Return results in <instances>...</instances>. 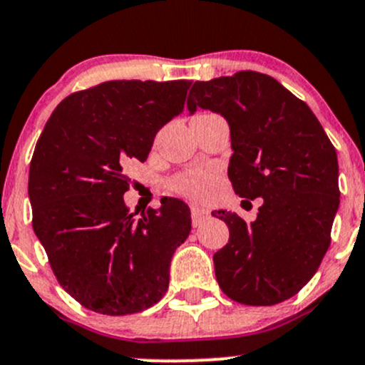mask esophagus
I'll return each instance as SVG.
<instances>
[{
	"mask_svg": "<svg viewBox=\"0 0 365 365\" xmlns=\"http://www.w3.org/2000/svg\"><path fill=\"white\" fill-rule=\"evenodd\" d=\"M208 215H210L208 210L200 208V206H192V208H190V217H192L194 226H200L205 219H208Z\"/></svg>",
	"mask_w": 365,
	"mask_h": 365,
	"instance_id": "1",
	"label": "esophagus"
}]
</instances>
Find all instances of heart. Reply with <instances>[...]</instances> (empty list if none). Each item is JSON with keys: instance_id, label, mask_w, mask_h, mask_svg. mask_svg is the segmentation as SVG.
<instances>
[{"instance_id": "1", "label": "heart", "mask_w": 365, "mask_h": 365, "mask_svg": "<svg viewBox=\"0 0 365 365\" xmlns=\"http://www.w3.org/2000/svg\"><path fill=\"white\" fill-rule=\"evenodd\" d=\"M215 185V176L210 171H194L178 176L173 182V190L194 201L208 200Z\"/></svg>"}]
</instances>
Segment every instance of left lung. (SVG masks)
I'll return each mask as SVG.
<instances>
[{"label": "left lung", "mask_w": 365, "mask_h": 365, "mask_svg": "<svg viewBox=\"0 0 365 365\" xmlns=\"http://www.w3.org/2000/svg\"><path fill=\"white\" fill-rule=\"evenodd\" d=\"M187 109L224 116L235 192L263 201L251 224L233 212H217L230 227V242L213 254L220 289L245 305L288 300L329 251L339 208L336 148L309 106L267 73L244 70L197 81Z\"/></svg>", "instance_id": "1"}]
</instances>
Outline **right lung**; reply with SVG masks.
I'll return each mask as SVG.
<instances>
[{"label":"right lung","mask_w":365,"mask_h":365,"mask_svg":"<svg viewBox=\"0 0 365 365\" xmlns=\"http://www.w3.org/2000/svg\"><path fill=\"white\" fill-rule=\"evenodd\" d=\"M189 81H108L60 102L29 165L33 230L65 292L86 309L145 311L169 286V264L190 233V210L164 197L134 219L127 165L145 162L155 134L185 106Z\"/></svg>","instance_id":"1"}]
</instances>
